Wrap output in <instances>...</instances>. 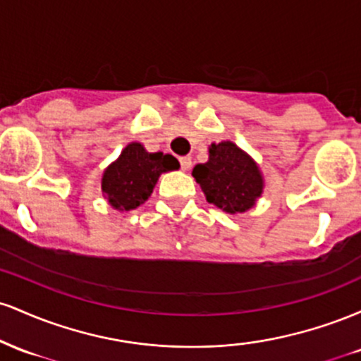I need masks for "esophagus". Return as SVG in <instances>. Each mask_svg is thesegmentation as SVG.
<instances>
[{"mask_svg": "<svg viewBox=\"0 0 361 361\" xmlns=\"http://www.w3.org/2000/svg\"><path fill=\"white\" fill-rule=\"evenodd\" d=\"M180 164H181V169H190V166H192V157L190 156L180 157Z\"/></svg>", "mask_w": 361, "mask_h": 361, "instance_id": "1", "label": "esophagus"}]
</instances>
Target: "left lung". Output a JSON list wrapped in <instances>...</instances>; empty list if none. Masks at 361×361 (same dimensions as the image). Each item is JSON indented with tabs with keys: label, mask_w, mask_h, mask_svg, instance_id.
Listing matches in <instances>:
<instances>
[{
	"label": "left lung",
	"mask_w": 361,
	"mask_h": 361,
	"mask_svg": "<svg viewBox=\"0 0 361 361\" xmlns=\"http://www.w3.org/2000/svg\"><path fill=\"white\" fill-rule=\"evenodd\" d=\"M209 152V161L197 164L192 173L204 190L207 202L229 214L246 212L263 192L258 166L229 140L212 144Z\"/></svg>",
	"instance_id": "obj_1"
}]
</instances>
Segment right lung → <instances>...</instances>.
<instances>
[{"label":"right lung","instance_id":"1","mask_svg":"<svg viewBox=\"0 0 361 361\" xmlns=\"http://www.w3.org/2000/svg\"><path fill=\"white\" fill-rule=\"evenodd\" d=\"M175 156L147 152L140 144L132 142L111 166L106 168L102 190L117 210L137 209L151 197L161 173L178 169Z\"/></svg>","mask_w":361,"mask_h":361}]
</instances>
